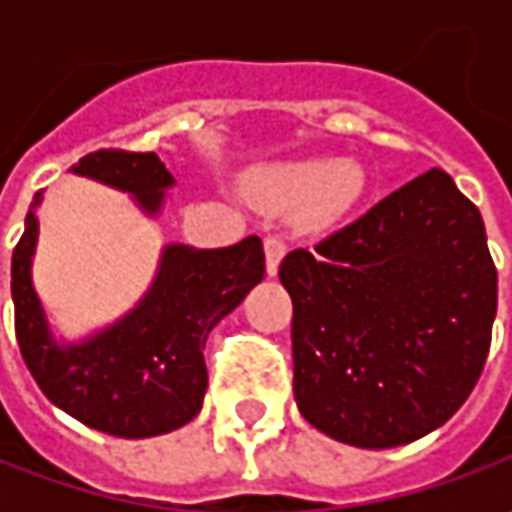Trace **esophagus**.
<instances>
[{
    "instance_id": "34e87169",
    "label": "esophagus",
    "mask_w": 512,
    "mask_h": 512,
    "mask_svg": "<svg viewBox=\"0 0 512 512\" xmlns=\"http://www.w3.org/2000/svg\"><path fill=\"white\" fill-rule=\"evenodd\" d=\"M285 250H287L285 239H279V236H267V239H265L267 276H276V273H279V262H282Z\"/></svg>"
}]
</instances>
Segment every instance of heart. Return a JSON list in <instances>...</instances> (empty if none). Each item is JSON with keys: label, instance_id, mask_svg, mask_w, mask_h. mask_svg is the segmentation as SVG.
<instances>
[{"label": "heart", "instance_id": "1", "mask_svg": "<svg viewBox=\"0 0 512 512\" xmlns=\"http://www.w3.org/2000/svg\"><path fill=\"white\" fill-rule=\"evenodd\" d=\"M364 185V173L356 165H339L336 159H307L279 170L270 182V193L285 205L310 199L313 219L327 222L353 205L364 193Z\"/></svg>", "mask_w": 512, "mask_h": 512}]
</instances>
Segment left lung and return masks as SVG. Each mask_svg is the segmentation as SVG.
<instances>
[{"label": "left lung", "mask_w": 512, "mask_h": 512, "mask_svg": "<svg viewBox=\"0 0 512 512\" xmlns=\"http://www.w3.org/2000/svg\"><path fill=\"white\" fill-rule=\"evenodd\" d=\"M279 279L293 299L296 404L339 442L422 439L482 376L499 273L479 207L444 170L290 250Z\"/></svg>", "instance_id": "1"}]
</instances>
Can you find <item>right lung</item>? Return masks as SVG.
Returning a JSON list of instances; mask_svg holds the SVG:
<instances>
[{
  "instance_id": "add662e5",
  "label": "right lung",
  "mask_w": 512,
  "mask_h": 512,
  "mask_svg": "<svg viewBox=\"0 0 512 512\" xmlns=\"http://www.w3.org/2000/svg\"><path fill=\"white\" fill-rule=\"evenodd\" d=\"M73 173L136 193L148 213L159 210L162 187L173 182L156 153L116 148L82 156ZM36 230V213L28 210L13 247L10 293L16 342L39 390L73 419L122 439H148L190 422L207 390V333L262 282V239L247 236L219 250L168 247L145 302L102 336L65 350L50 342L30 285Z\"/></svg>"
}]
</instances>
